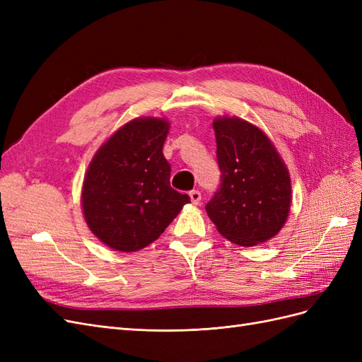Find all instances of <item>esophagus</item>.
Instances as JSON below:
<instances>
[{
  "label": "esophagus",
  "mask_w": 362,
  "mask_h": 362,
  "mask_svg": "<svg viewBox=\"0 0 362 362\" xmlns=\"http://www.w3.org/2000/svg\"><path fill=\"white\" fill-rule=\"evenodd\" d=\"M189 196H190V199H192V204L198 205L201 202V192L199 190H192L189 193Z\"/></svg>",
  "instance_id": "esophagus-1"
}]
</instances>
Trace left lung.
<instances>
[{"instance_id":"8db88e82","label":"left lung","mask_w":362,"mask_h":362,"mask_svg":"<svg viewBox=\"0 0 362 362\" xmlns=\"http://www.w3.org/2000/svg\"><path fill=\"white\" fill-rule=\"evenodd\" d=\"M221 187L205 210L217 231L240 246H255L286 225L291 205V180L272 140L237 116L213 122Z\"/></svg>"}]
</instances>
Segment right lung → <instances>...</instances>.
<instances>
[{"mask_svg": "<svg viewBox=\"0 0 362 362\" xmlns=\"http://www.w3.org/2000/svg\"><path fill=\"white\" fill-rule=\"evenodd\" d=\"M168 133L166 119L137 117L93 156L83 182V214L108 247H146L190 202L189 194L170 187V164L163 156Z\"/></svg>", "mask_w": 362, "mask_h": 362, "instance_id": "1", "label": "right lung"}]
</instances>
